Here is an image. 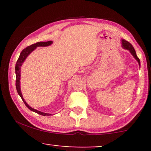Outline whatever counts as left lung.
I'll return each instance as SVG.
<instances>
[{"label":"left lung","instance_id":"obj_1","mask_svg":"<svg viewBox=\"0 0 151 151\" xmlns=\"http://www.w3.org/2000/svg\"><path fill=\"white\" fill-rule=\"evenodd\" d=\"M121 44H122V47L123 49H127V50L129 51V52L131 53V55H133L134 58H135V59L137 61L138 64H139V65L140 66L139 59L137 58V54H136L135 49H134V47L132 46V45L131 44V43L129 42L127 40H124V39H122V40H121Z\"/></svg>","mask_w":151,"mask_h":151}]
</instances>
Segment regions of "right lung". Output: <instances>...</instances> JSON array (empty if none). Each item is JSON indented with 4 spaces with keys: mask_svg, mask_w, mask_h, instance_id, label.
<instances>
[{
    "mask_svg": "<svg viewBox=\"0 0 151 151\" xmlns=\"http://www.w3.org/2000/svg\"><path fill=\"white\" fill-rule=\"evenodd\" d=\"M53 43V41H47V42H36V44H33L30 46H29L27 47H26L25 49H24L23 50L21 51L20 53V56L18 58L17 62H16V67H15V71H16V90H17V92L19 96H20V98H22V101H23L24 104L26 105V106L29 109V110L34 111V112L38 113V114H40L41 115H44V116H46V115H51L52 114L51 113H43L41 112V111H39L36 109H33L32 107H31L27 103L25 102V100H24L23 97H22V94L21 93V90H20V68H21V66L22 65V64L25 60L27 58L29 55L33 51H34L38 47H47L51 45Z\"/></svg>",
    "mask_w": 151,
    "mask_h": 151,
    "instance_id": "right-lung-1",
    "label": "right lung"
}]
</instances>
